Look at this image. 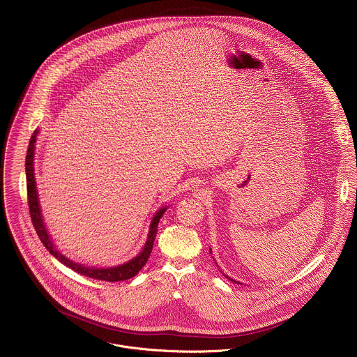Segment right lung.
I'll use <instances>...</instances> for the list:
<instances>
[{
	"label": "right lung",
	"mask_w": 357,
	"mask_h": 357,
	"mask_svg": "<svg viewBox=\"0 0 357 357\" xmlns=\"http://www.w3.org/2000/svg\"><path fill=\"white\" fill-rule=\"evenodd\" d=\"M37 130L34 132V135L30 139L29 143V149H27V155H26V183H27V202H29V210H30V217L33 221V225L36 228V232L40 238V241L44 243V246L50 250L53 257H56L60 262H63L66 266L71 268L73 271L96 279V280H104V282H121V280H126L133 278L135 275H137V272L147 264V259L153 252V241L158 232V222L160 220V217L165 213V207L160 208L159 211H156V214L153 215V222L150 227V232H149V238L146 242V246L143 249V252L137 257H135L133 259H130L129 262L119 265V266H114V268H107V269H96V268H88L84 265H79L77 262H73L71 259L66 258L64 255H60L53 243H52L51 236L47 232V228L44 225L43 217H41V208L38 204V197H37V188H36V178H34V149H36V140H37Z\"/></svg>",
	"instance_id": "add662e5"
}]
</instances>
